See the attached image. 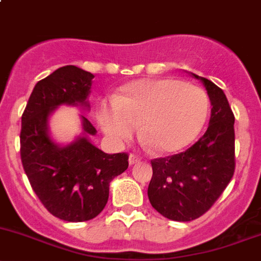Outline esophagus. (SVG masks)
<instances>
[{
  "label": "esophagus",
  "instance_id": "esophagus-1",
  "mask_svg": "<svg viewBox=\"0 0 261 261\" xmlns=\"http://www.w3.org/2000/svg\"><path fill=\"white\" fill-rule=\"evenodd\" d=\"M128 162H130V164H131V166H133V164L139 163V162H140V159H139L136 155H134V154H130V158H128Z\"/></svg>",
  "mask_w": 261,
  "mask_h": 261
}]
</instances>
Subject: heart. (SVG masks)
I'll use <instances>...</instances> for the list:
<instances>
[{
    "instance_id": "heart-1",
    "label": "heart",
    "mask_w": 261,
    "mask_h": 261,
    "mask_svg": "<svg viewBox=\"0 0 261 261\" xmlns=\"http://www.w3.org/2000/svg\"><path fill=\"white\" fill-rule=\"evenodd\" d=\"M209 113L205 90L177 79L131 83L112 102L97 108L100 127L111 140L121 143L140 125V138L162 154L182 150L198 138Z\"/></svg>"
}]
</instances>
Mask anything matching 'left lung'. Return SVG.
<instances>
[{"instance_id": "left-lung-1", "label": "left lung", "mask_w": 261, "mask_h": 261, "mask_svg": "<svg viewBox=\"0 0 261 261\" xmlns=\"http://www.w3.org/2000/svg\"><path fill=\"white\" fill-rule=\"evenodd\" d=\"M212 103L208 130L194 145L178 154L151 159L148 196L151 206L166 218L190 222L205 214L232 179L234 156V115L226 94L205 77Z\"/></svg>"}]
</instances>
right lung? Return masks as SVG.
<instances>
[{"label":"right lung","instance_id":"1","mask_svg":"<svg viewBox=\"0 0 261 261\" xmlns=\"http://www.w3.org/2000/svg\"><path fill=\"white\" fill-rule=\"evenodd\" d=\"M94 75L63 66L37 83L21 116L20 156L30 186L52 216L85 222L105 209L110 182L128 167V154H107L87 136L67 146L56 145L47 131L49 113L60 105L88 106ZM85 135L97 130L83 116Z\"/></svg>","mask_w":261,"mask_h":261}]
</instances>
